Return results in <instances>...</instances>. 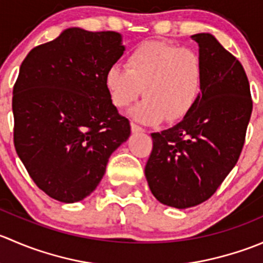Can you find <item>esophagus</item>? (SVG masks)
I'll use <instances>...</instances> for the list:
<instances>
[{
    "mask_svg": "<svg viewBox=\"0 0 263 263\" xmlns=\"http://www.w3.org/2000/svg\"><path fill=\"white\" fill-rule=\"evenodd\" d=\"M131 129H132V132H135V134H137V132H144L145 131V129L142 128L141 126H139V124L134 123V122H132V123H131Z\"/></svg>",
    "mask_w": 263,
    "mask_h": 263,
    "instance_id": "esophagus-1",
    "label": "esophagus"
}]
</instances>
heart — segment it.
Instances as JSON below:
<instances>
[{
	"label": "heart",
	"instance_id": "1",
	"mask_svg": "<svg viewBox=\"0 0 263 263\" xmlns=\"http://www.w3.org/2000/svg\"><path fill=\"white\" fill-rule=\"evenodd\" d=\"M203 84V67L195 50L161 41L142 42L126 57V68L113 65L105 73V87L119 109L141 97L135 119L155 124L182 121L195 108Z\"/></svg>",
	"mask_w": 263,
	"mask_h": 263
}]
</instances>
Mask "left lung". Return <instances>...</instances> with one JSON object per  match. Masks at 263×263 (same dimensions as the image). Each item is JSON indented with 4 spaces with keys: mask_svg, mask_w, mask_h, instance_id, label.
Returning <instances> with one entry per match:
<instances>
[{
    "mask_svg": "<svg viewBox=\"0 0 263 263\" xmlns=\"http://www.w3.org/2000/svg\"><path fill=\"white\" fill-rule=\"evenodd\" d=\"M200 47L203 84L195 108L174 127L151 134L148 187L164 205L187 209L208 201L239 159L253 102L242 63L211 34Z\"/></svg>",
    "mask_w": 263,
    "mask_h": 263,
    "instance_id": "1",
    "label": "left lung"
}]
</instances>
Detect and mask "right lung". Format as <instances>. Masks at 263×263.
Segmentation results:
<instances>
[{
  "mask_svg": "<svg viewBox=\"0 0 263 263\" xmlns=\"http://www.w3.org/2000/svg\"><path fill=\"white\" fill-rule=\"evenodd\" d=\"M116 31L72 28L28 53L14 85V145L39 190L61 202L89 196L131 134L105 87L123 54Z\"/></svg>",
  "mask_w": 263,
  "mask_h": 263,
  "instance_id": "1",
  "label": "right lung"
}]
</instances>
